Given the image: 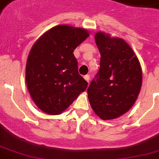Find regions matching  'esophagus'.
I'll list each match as a JSON object with an SVG mask.
<instances>
[{
  "label": "esophagus",
  "instance_id": "1",
  "mask_svg": "<svg viewBox=\"0 0 159 159\" xmlns=\"http://www.w3.org/2000/svg\"><path fill=\"white\" fill-rule=\"evenodd\" d=\"M84 79L87 81V82H89L90 81V75H85L84 76Z\"/></svg>",
  "mask_w": 159,
  "mask_h": 159
}]
</instances>
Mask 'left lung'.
Here are the masks:
<instances>
[{"label":"left lung","mask_w":159,"mask_h":159,"mask_svg":"<svg viewBox=\"0 0 159 159\" xmlns=\"http://www.w3.org/2000/svg\"><path fill=\"white\" fill-rule=\"evenodd\" d=\"M95 40L101 61L99 71L87 89L88 99L100 118L112 120L134 104L142 85L140 63L123 39L99 32Z\"/></svg>","instance_id":"8db88e82"}]
</instances>
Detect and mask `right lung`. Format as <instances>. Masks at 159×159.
I'll use <instances>...</instances> for the list:
<instances>
[{
    "label": "right lung",
    "instance_id": "1",
    "mask_svg": "<svg viewBox=\"0 0 159 159\" xmlns=\"http://www.w3.org/2000/svg\"><path fill=\"white\" fill-rule=\"evenodd\" d=\"M89 36L84 29L53 27L31 48L26 63V83L32 99L43 112L59 115L87 87L78 73L73 51Z\"/></svg>",
    "mask_w": 159,
    "mask_h": 159
}]
</instances>
